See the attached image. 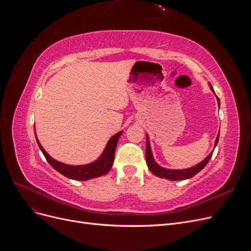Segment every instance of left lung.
<instances>
[{
  "mask_svg": "<svg viewBox=\"0 0 251 251\" xmlns=\"http://www.w3.org/2000/svg\"><path fill=\"white\" fill-rule=\"evenodd\" d=\"M209 87L212 90V92L215 93L214 89H212V86L209 83ZM217 100H218V104L220 107V100L217 97ZM219 136H220V132L218 133V136L216 138L215 141V147L214 149L217 147L218 141H219ZM212 153L214 151H211V153L202 160L200 163L196 164L195 166H192V168L189 169H185V170H170V169H165L162 168V166L159 165L153 157V153H151V144H150V138L147 134V150H146V160H147V164L149 166L150 171L153 173L154 175H156L157 177H160V178H164V179H168V180H172V181H178V180H185V179H189L194 177L196 174H198L201 170H203L205 168V165L208 163V161L210 160V158L212 156Z\"/></svg>",
  "mask_w": 251,
  "mask_h": 251,
  "instance_id": "obj_1",
  "label": "left lung"
}]
</instances>
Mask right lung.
<instances>
[{"mask_svg": "<svg viewBox=\"0 0 251 251\" xmlns=\"http://www.w3.org/2000/svg\"><path fill=\"white\" fill-rule=\"evenodd\" d=\"M121 134H123V131H120L117 134L112 136V137L109 139L107 146H105L102 154L100 156V158L96 159V160L93 162H91L89 164H83V165H70V164L62 163L55 160V159H53L47 151L44 150L42 144L40 143L39 139L36 137V134H35V138H36L37 144H39L40 150L42 151V153L44 154L45 158L47 159V161L50 163V165L53 169L69 179L86 181V180L103 176V175L108 174L110 172L114 162V156H115L117 142Z\"/></svg>", "mask_w": 251, "mask_h": 251, "instance_id": "obj_1", "label": "right lung"}]
</instances>
